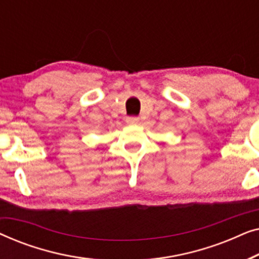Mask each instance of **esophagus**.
I'll return each mask as SVG.
<instances>
[{
    "mask_svg": "<svg viewBox=\"0 0 259 259\" xmlns=\"http://www.w3.org/2000/svg\"><path fill=\"white\" fill-rule=\"evenodd\" d=\"M127 122H128V123H138V122H139V118H138V116H128V118H127Z\"/></svg>",
    "mask_w": 259,
    "mask_h": 259,
    "instance_id": "obj_1",
    "label": "esophagus"
}]
</instances>
